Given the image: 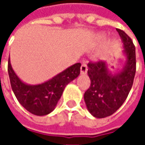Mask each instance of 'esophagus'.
Segmentation results:
<instances>
[{
	"label": "esophagus",
	"mask_w": 145,
	"mask_h": 145,
	"mask_svg": "<svg viewBox=\"0 0 145 145\" xmlns=\"http://www.w3.org/2000/svg\"><path fill=\"white\" fill-rule=\"evenodd\" d=\"M88 71V66L85 63H82V66H81V74H85Z\"/></svg>",
	"instance_id": "obj_1"
}]
</instances>
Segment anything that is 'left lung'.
Masks as SVG:
<instances>
[{
	"instance_id": "left-lung-1",
	"label": "left lung",
	"mask_w": 145,
	"mask_h": 145,
	"mask_svg": "<svg viewBox=\"0 0 145 145\" xmlns=\"http://www.w3.org/2000/svg\"><path fill=\"white\" fill-rule=\"evenodd\" d=\"M116 31L122 38L127 58L123 70L112 74L108 72L103 61H90L88 64L91 85L85 92L84 99L88 111L97 118L112 115L121 106L132 88L136 73L134 42L124 31L120 29Z\"/></svg>"
}]
</instances>
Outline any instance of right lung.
<instances>
[{
  "label": "right lung",
  "mask_w": 145,
  "mask_h": 145,
  "mask_svg": "<svg viewBox=\"0 0 145 145\" xmlns=\"http://www.w3.org/2000/svg\"><path fill=\"white\" fill-rule=\"evenodd\" d=\"M81 63H77L48 82L28 85L18 78L8 60V71L11 88L18 101L25 109L36 116L49 114L57 106L66 85L80 74Z\"/></svg>",
  "instance_id": "add662e5"
}]
</instances>
